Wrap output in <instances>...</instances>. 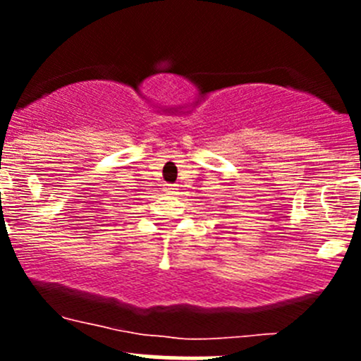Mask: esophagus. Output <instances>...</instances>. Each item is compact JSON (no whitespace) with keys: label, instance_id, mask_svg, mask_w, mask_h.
I'll list each match as a JSON object with an SVG mask.
<instances>
[{"label":"esophagus","instance_id":"obj_1","mask_svg":"<svg viewBox=\"0 0 361 361\" xmlns=\"http://www.w3.org/2000/svg\"><path fill=\"white\" fill-rule=\"evenodd\" d=\"M174 192H176L174 185H167V187H166V194H174Z\"/></svg>","mask_w":361,"mask_h":361}]
</instances>
